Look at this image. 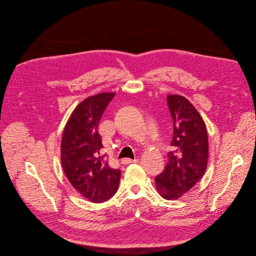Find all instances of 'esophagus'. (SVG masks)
<instances>
[{
    "label": "esophagus",
    "instance_id": "esophagus-1",
    "mask_svg": "<svg viewBox=\"0 0 256 256\" xmlns=\"http://www.w3.org/2000/svg\"><path fill=\"white\" fill-rule=\"evenodd\" d=\"M138 160H131V158H123L121 160V162L123 164H133V162H137Z\"/></svg>",
    "mask_w": 256,
    "mask_h": 256
}]
</instances>
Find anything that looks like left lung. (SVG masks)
<instances>
[{
	"label": "left lung",
	"instance_id": "left-lung-1",
	"mask_svg": "<svg viewBox=\"0 0 256 256\" xmlns=\"http://www.w3.org/2000/svg\"><path fill=\"white\" fill-rule=\"evenodd\" d=\"M168 106L174 121L164 170L156 178L160 194L178 198L188 192L204 176L209 158L206 124L188 100L180 94H168Z\"/></svg>",
	"mask_w": 256,
	"mask_h": 256
}]
</instances>
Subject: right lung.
<instances>
[{"label":"right lung","mask_w":256,"mask_h":256,"mask_svg":"<svg viewBox=\"0 0 256 256\" xmlns=\"http://www.w3.org/2000/svg\"><path fill=\"white\" fill-rule=\"evenodd\" d=\"M102 92L86 98L74 109L64 130L62 164L72 186L92 202H103L117 192L121 170L109 166L102 154V137L98 126L114 98Z\"/></svg>","instance_id":"add662e5"}]
</instances>
